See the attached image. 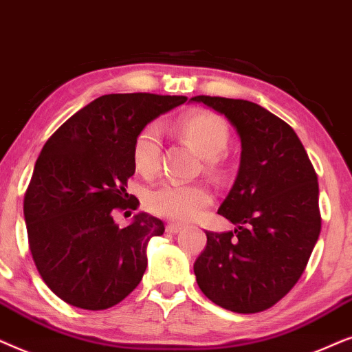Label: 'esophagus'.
<instances>
[{"mask_svg":"<svg viewBox=\"0 0 352 352\" xmlns=\"http://www.w3.org/2000/svg\"><path fill=\"white\" fill-rule=\"evenodd\" d=\"M182 228H184V225L175 223V222H170V223L166 225V232L167 233H179V232H182Z\"/></svg>","mask_w":352,"mask_h":352,"instance_id":"esophagus-1","label":"esophagus"}]
</instances>
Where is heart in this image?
I'll list each match as a JSON object with an SVG mask.
<instances>
[{"mask_svg":"<svg viewBox=\"0 0 352 352\" xmlns=\"http://www.w3.org/2000/svg\"><path fill=\"white\" fill-rule=\"evenodd\" d=\"M177 130L204 156L210 173L222 172V153L230 140V130L222 117L210 111H196L177 122ZM161 159V135L154 124L140 130L133 140L132 161L138 173L151 177L157 172ZM212 203V193L201 184L161 182L144 193V204L159 217L173 220L198 219Z\"/></svg>","mask_w":352,"mask_h":352,"instance_id":"obj_1","label":"heart"}]
</instances>
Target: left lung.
<instances>
[{"label":"left lung","instance_id":"1","mask_svg":"<svg viewBox=\"0 0 352 352\" xmlns=\"http://www.w3.org/2000/svg\"><path fill=\"white\" fill-rule=\"evenodd\" d=\"M191 100L223 114L241 140L240 170L219 208L235 230L206 232L196 282L220 307L262 312L296 285L320 235L317 173L294 130L262 106L220 96Z\"/></svg>","mask_w":352,"mask_h":352}]
</instances>
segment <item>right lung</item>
Segmentation results:
<instances>
[{
    "label": "right lung",
    "instance_id": "add662e5",
    "mask_svg": "<svg viewBox=\"0 0 352 352\" xmlns=\"http://www.w3.org/2000/svg\"><path fill=\"white\" fill-rule=\"evenodd\" d=\"M185 96L117 93L96 98L48 138L23 196L36 270L70 306L102 311L127 298L146 270V245L164 233L148 214L119 228L116 210L135 209L127 193L132 146L148 122Z\"/></svg>",
    "mask_w": 352,
    "mask_h": 352
}]
</instances>
